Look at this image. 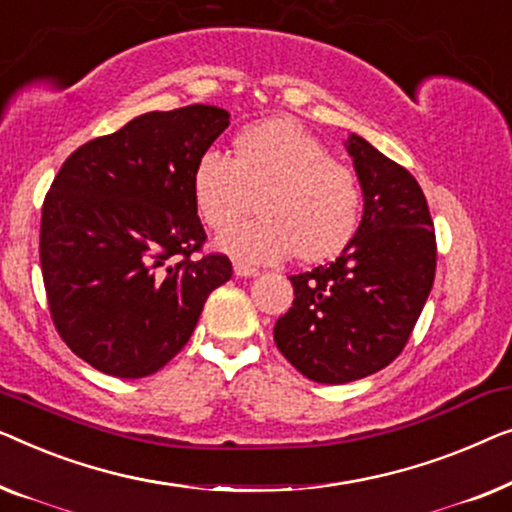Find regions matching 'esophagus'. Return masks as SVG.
I'll list each match as a JSON object with an SVG mask.
<instances>
[{"mask_svg":"<svg viewBox=\"0 0 512 512\" xmlns=\"http://www.w3.org/2000/svg\"><path fill=\"white\" fill-rule=\"evenodd\" d=\"M234 273L239 278H255L259 269H255V266H250V264H243V262H234Z\"/></svg>","mask_w":512,"mask_h":512,"instance_id":"esophagus-1","label":"esophagus"}]
</instances>
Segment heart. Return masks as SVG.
<instances>
[{
    "label": "heart",
    "instance_id": "obj_1",
    "mask_svg": "<svg viewBox=\"0 0 512 512\" xmlns=\"http://www.w3.org/2000/svg\"><path fill=\"white\" fill-rule=\"evenodd\" d=\"M236 155L208 148L192 171L199 218L211 229L232 225L255 208L262 218L218 236V246L248 262L297 255L320 262L352 239L362 213L355 171L331 160L329 148L294 120H266L236 136Z\"/></svg>",
    "mask_w": 512,
    "mask_h": 512
}]
</instances>
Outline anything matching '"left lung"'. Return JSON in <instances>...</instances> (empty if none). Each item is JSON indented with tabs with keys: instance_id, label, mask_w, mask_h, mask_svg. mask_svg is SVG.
I'll return each instance as SVG.
<instances>
[{
	"instance_id": "8db88e82",
	"label": "left lung",
	"mask_w": 512,
	"mask_h": 512,
	"mask_svg": "<svg viewBox=\"0 0 512 512\" xmlns=\"http://www.w3.org/2000/svg\"><path fill=\"white\" fill-rule=\"evenodd\" d=\"M364 194L357 232L334 262L290 276L292 308L273 341L299 373L343 385L394 362L436 273L427 199L406 169L362 136L345 141Z\"/></svg>"
}]
</instances>
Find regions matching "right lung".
<instances>
[{
	"label": "right lung",
	"mask_w": 512,
	"mask_h": 512,
	"mask_svg": "<svg viewBox=\"0 0 512 512\" xmlns=\"http://www.w3.org/2000/svg\"><path fill=\"white\" fill-rule=\"evenodd\" d=\"M229 127L218 106L150 111L74 150L41 211V271L55 329L115 378H146L190 341L208 294L232 278L192 194L199 155Z\"/></svg>",
	"instance_id": "right-lung-1"
}]
</instances>
